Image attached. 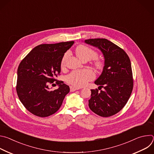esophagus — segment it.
Masks as SVG:
<instances>
[{
  "mask_svg": "<svg viewBox=\"0 0 154 154\" xmlns=\"http://www.w3.org/2000/svg\"><path fill=\"white\" fill-rule=\"evenodd\" d=\"M80 89V88H77V87H75V86H70V90L71 92H73V91H75L76 90H78Z\"/></svg>",
  "mask_w": 154,
  "mask_h": 154,
  "instance_id": "esophagus-1",
  "label": "esophagus"
}]
</instances>
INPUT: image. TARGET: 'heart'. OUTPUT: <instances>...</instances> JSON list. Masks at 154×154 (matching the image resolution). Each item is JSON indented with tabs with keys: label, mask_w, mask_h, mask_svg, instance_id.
Wrapping results in <instances>:
<instances>
[{
	"label": "heart",
	"mask_w": 154,
	"mask_h": 154,
	"mask_svg": "<svg viewBox=\"0 0 154 154\" xmlns=\"http://www.w3.org/2000/svg\"><path fill=\"white\" fill-rule=\"evenodd\" d=\"M75 54L77 57L83 60H92L97 56V53L91 48L84 46L80 45L75 49ZM68 54H65L61 62L62 68L64 67V61L66 58ZM94 66L97 69H102L103 67V62L97 58H95L94 62ZM95 77L94 73L89 69L75 70L71 72L67 77L66 81L68 83L77 87H82L87 84V83L94 79Z\"/></svg>",
	"instance_id": "b5f03b06"
}]
</instances>
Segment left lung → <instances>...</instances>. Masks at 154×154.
Instances as JSON below:
<instances>
[{
    "instance_id": "left-lung-1",
    "label": "left lung",
    "mask_w": 154,
    "mask_h": 154,
    "mask_svg": "<svg viewBox=\"0 0 154 154\" xmlns=\"http://www.w3.org/2000/svg\"><path fill=\"white\" fill-rule=\"evenodd\" d=\"M85 42L98 48L105 58L102 73L94 82L99 87L91 90L89 107L100 116H112L124 108L133 90L130 58L122 48L106 39H89Z\"/></svg>"
}]
</instances>
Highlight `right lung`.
Here are the masks:
<instances>
[{"instance_id":"1","label":"right lung","mask_w":154,"mask_h":154,"mask_svg":"<svg viewBox=\"0 0 154 154\" xmlns=\"http://www.w3.org/2000/svg\"><path fill=\"white\" fill-rule=\"evenodd\" d=\"M74 41L42 44L33 48L22 60L17 68L16 91L25 108L35 116L44 118L56 113L62 105L69 86L55 78L60 75L64 53ZM54 81L59 86L51 91Z\"/></svg>"}]
</instances>
